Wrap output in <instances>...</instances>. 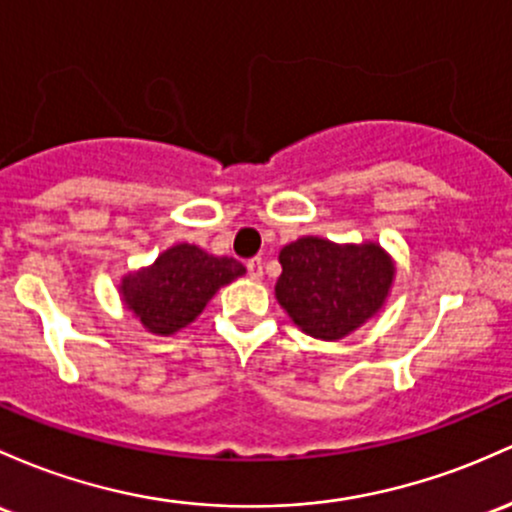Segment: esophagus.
Wrapping results in <instances>:
<instances>
[{
    "label": "esophagus",
    "mask_w": 512,
    "mask_h": 512,
    "mask_svg": "<svg viewBox=\"0 0 512 512\" xmlns=\"http://www.w3.org/2000/svg\"><path fill=\"white\" fill-rule=\"evenodd\" d=\"M262 267H265V262H262V257H252L250 262H247V274H250V279H255V282H260L262 279Z\"/></svg>",
    "instance_id": "obj_1"
}]
</instances>
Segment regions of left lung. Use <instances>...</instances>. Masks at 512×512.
Instances as JSON below:
<instances>
[{"label":"left lung","instance_id":"8db88e82","mask_svg":"<svg viewBox=\"0 0 512 512\" xmlns=\"http://www.w3.org/2000/svg\"><path fill=\"white\" fill-rule=\"evenodd\" d=\"M279 262V306L303 333L320 340L347 338L376 316L396 274L381 245H338L316 235L284 245Z\"/></svg>","mask_w":512,"mask_h":512}]
</instances>
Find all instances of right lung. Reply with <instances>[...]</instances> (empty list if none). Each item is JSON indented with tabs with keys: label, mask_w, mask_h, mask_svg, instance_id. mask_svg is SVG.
Instances as JSON below:
<instances>
[{
	"label": "right lung",
	"mask_w": 512,
	"mask_h": 512,
	"mask_svg": "<svg viewBox=\"0 0 512 512\" xmlns=\"http://www.w3.org/2000/svg\"><path fill=\"white\" fill-rule=\"evenodd\" d=\"M233 257H213L201 247L179 243L162 252L150 267L121 279V299L145 330L174 335L194 323L221 286L243 277Z\"/></svg>",
	"instance_id": "right-lung-1"
}]
</instances>
